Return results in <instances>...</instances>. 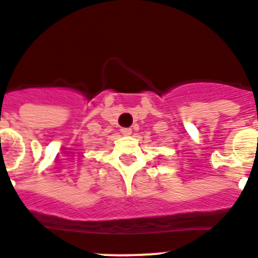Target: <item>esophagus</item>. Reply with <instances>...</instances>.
<instances>
[{
  "mask_svg": "<svg viewBox=\"0 0 258 258\" xmlns=\"http://www.w3.org/2000/svg\"><path fill=\"white\" fill-rule=\"evenodd\" d=\"M121 134H124V136H131L132 129L131 127H121Z\"/></svg>",
  "mask_w": 258,
  "mask_h": 258,
  "instance_id": "esophagus-1",
  "label": "esophagus"
}]
</instances>
